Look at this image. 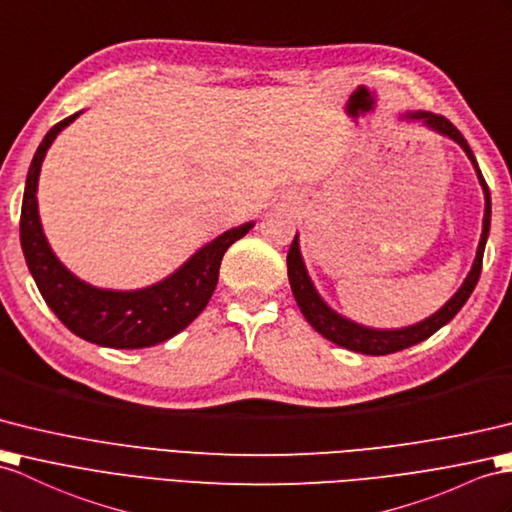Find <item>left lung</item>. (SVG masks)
<instances>
[{"mask_svg": "<svg viewBox=\"0 0 512 512\" xmlns=\"http://www.w3.org/2000/svg\"><path fill=\"white\" fill-rule=\"evenodd\" d=\"M404 119L421 121L426 128L447 136V139H452L454 143L463 147L467 158L471 160L473 169H476V173H478V180H480V186L484 191V219H482V234H480L478 252H476V258H473V265H471V271L467 273L465 282L460 284V289L450 299H447L445 306H441L428 319L413 323V326H408V328L376 330V328L360 326V323L339 315L336 310H332L326 302H323V297L317 293L315 284H313V280H310L308 271H306L302 252H299V236L297 234H295V239L291 243L289 254H286V267H289L291 291H293L295 302H297L299 310H302V315L306 317V321L321 336H326L328 341L345 347V350L367 354V356H386V354L406 350V347H410V345H417L421 341H426L428 336H432L436 330L443 328L445 323H450L456 317V313L465 306L469 295L473 293V289H476V284H478L480 271H482L484 245H486V239H489V228H491L489 186H486V182L482 178V171L478 167L476 156H473L471 147L465 141V136L456 130L452 121H447L445 117L434 115V112H428V110L408 112V115H404Z\"/></svg>", "mask_w": 512, "mask_h": 512, "instance_id": "8db88e82", "label": "left lung"}]
</instances>
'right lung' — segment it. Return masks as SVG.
Here are the masks:
<instances>
[{"label": "right lung", "instance_id": "obj_1", "mask_svg": "<svg viewBox=\"0 0 512 512\" xmlns=\"http://www.w3.org/2000/svg\"><path fill=\"white\" fill-rule=\"evenodd\" d=\"M78 115L80 112L56 123L32 158L19 223L23 256L47 306L80 339L115 350L152 347L182 332L202 313L217 286L223 254L234 241L254 228V221L219 234L215 241L199 247L171 276L145 289H97L73 276L45 239L36 189H39L41 165L49 145Z\"/></svg>", "mask_w": 512, "mask_h": 512}]
</instances>
